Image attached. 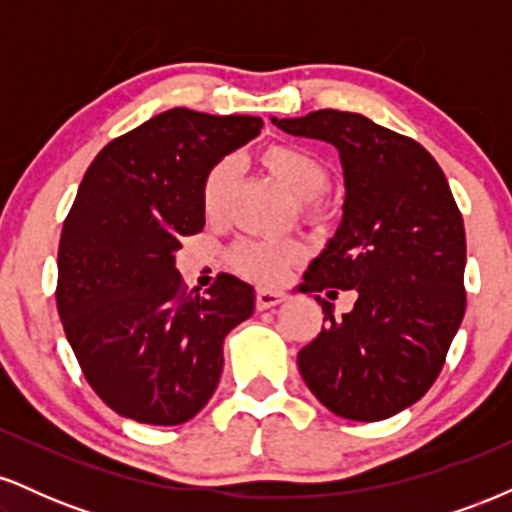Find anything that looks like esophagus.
<instances>
[{
	"label": "esophagus",
	"instance_id": "esophagus-1",
	"mask_svg": "<svg viewBox=\"0 0 512 512\" xmlns=\"http://www.w3.org/2000/svg\"><path fill=\"white\" fill-rule=\"evenodd\" d=\"M286 298H289V293H286V291L262 289V291H257V308H260V310H269V308H274V305L284 303Z\"/></svg>",
	"mask_w": 512,
	"mask_h": 512
}]
</instances>
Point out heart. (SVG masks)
Masks as SVG:
<instances>
[{"mask_svg":"<svg viewBox=\"0 0 512 512\" xmlns=\"http://www.w3.org/2000/svg\"><path fill=\"white\" fill-rule=\"evenodd\" d=\"M262 166L274 175L293 197L301 202H313L330 185V173L325 163L313 151L293 144H272L262 151ZM233 182H236V163L221 161L209 170L202 185V207L209 219H219L231 197ZM303 257L301 243L296 240H245L240 243L233 260L236 267L248 279L274 284L284 276L289 264Z\"/></svg>","mask_w":512,"mask_h":512,"instance_id":"1","label":"heart"}]
</instances>
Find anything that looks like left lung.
I'll use <instances>...</instances> for the list:
<instances>
[{
    "label": "left lung",
    "instance_id": "8db88e82",
    "mask_svg": "<svg viewBox=\"0 0 512 512\" xmlns=\"http://www.w3.org/2000/svg\"><path fill=\"white\" fill-rule=\"evenodd\" d=\"M293 137L339 151L344 207L337 233L303 274L305 293L356 291L298 351V370L332 414L383 421L411 407L436 383L464 317L462 214L443 170L421 144L366 115L315 110L272 117Z\"/></svg>",
    "mask_w": 512,
    "mask_h": 512
}]
</instances>
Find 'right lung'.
<instances>
[{
  "mask_svg": "<svg viewBox=\"0 0 512 512\" xmlns=\"http://www.w3.org/2000/svg\"><path fill=\"white\" fill-rule=\"evenodd\" d=\"M260 129L252 115L173 108L113 139L81 180L57 310L88 385L125 419L190 421L219 385L223 339L255 310V289L231 274L187 293L175 252L204 228L209 170Z\"/></svg>",
  "mask_w": 512,
  "mask_h": 512,
  "instance_id": "obj_1",
  "label": "right lung"
}]
</instances>
